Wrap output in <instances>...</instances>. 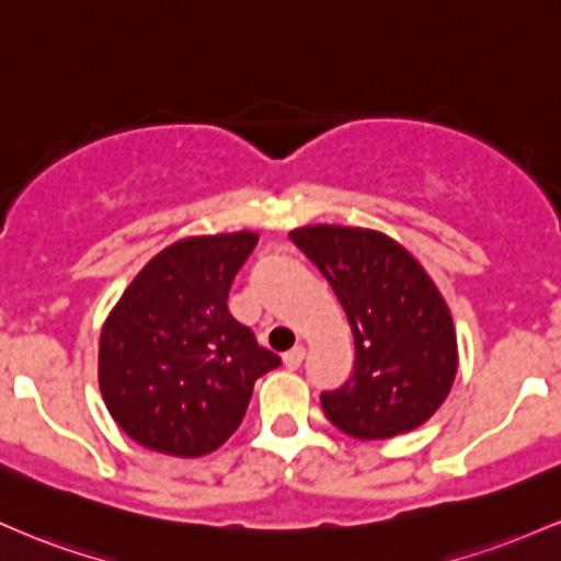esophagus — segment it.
<instances>
[{
  "instance_id": "esophagus-1",
  "label": "esophagus",
  "mask_w": 561,
  "mask_h": 561,
  "mask_svg": "<svg viewBox=\"0 0 561 561\" xmlns=\"http://www.w3.org/2000/svg\"><path fill=\"white\" fill-rule=\"evenodd\" d=\"M301 360H305V347H301V344H297V347L288 350L286 355H283V365H286L288 370H297Z\"/></svg>"
}]
</instances>
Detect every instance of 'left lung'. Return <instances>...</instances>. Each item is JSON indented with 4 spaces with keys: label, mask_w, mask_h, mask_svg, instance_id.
Listing matches in <instances>:
<instances>
[{
    "label": "left lung",
    "mask_w": 561,
    "mask_h": 561,
    "mask_svg": "<svg viewBox=\"0 0 561 561\" xmlns=\"http://www.w3.org/2000/svg\"><path fill=\"white\" fill-rule=\"evenodd\" d=\"M288 238L331 283L355 339L350 381L320 394L331 424L357 439H389L430 421L456 381L458 342L421 262L368 228L307 225Z\"/></svg>",
    "instance_id": "left-lung-1"
}]
</instances>
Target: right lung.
I'll return each instance as SVG.
<instances>
[{
	"label": "right lung",
	"mask_w": 561,
	"mask_h": 561,
	"mask_svg": "<svg viewBox=\"0 0 561 561\" xmlns=\"http://www.w3.org/2000/svg\"><path fill=\"white\" fill-rule=\"evenodd\" d=\"M260 236H191L153 256L100 331L105 408L142 448L198 458L241 426L254 381L280 357L228 310L238 270Z\"/></svg>",
	"instance_id": "1"
}]
</instances>
